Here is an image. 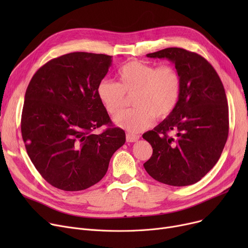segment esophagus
<instances>
[{
    "label": "esophagus",
    "mask_w": 248,
    "mask_h": 248,
    "mask_svg": "<svg viewBox=\"0 0 248 248\" xmlns=\"http://www.w3.org/2000/svg\"><path fill=\"white\" fill-rule=\"evenodd\" d=\"M139 139H140V136H138V135H133V134H129V133L126 134V141H128V142H135Z\"/></svg>",
    "instance_id": "obj_1"
}]
</instances>
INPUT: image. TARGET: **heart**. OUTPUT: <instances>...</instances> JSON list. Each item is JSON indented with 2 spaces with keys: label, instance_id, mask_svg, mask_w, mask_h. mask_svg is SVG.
<instances>
[{
  "label": "heart",
  "instance_id": "b5f03b06",
  "mask_svg": "<svg viewBox=\"0 0 248 248\" xmlns=\"http://www.w3.org/2000/svg\"><path fill=\"white\" fill-rule=\"evenodd\" d=\"M119 83L102 79L96 87V94L106 110L111 115L120 114L125 107L126 96L133 95L135 108L114 120L131 133H139L149 127L154 117L163 121L175 110L182 90V78L171 65L155 66L141 61H129L117 71Z\"/></svg>",
  "mask_w": 248,
  "mask_h": 248
}]
</instances>
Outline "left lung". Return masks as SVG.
Here are the masks:
<instances>
[{"mask_svg": "<svg viewBox=\"0 0 248 248\" xmlns=\"http://www.w3.org/2000/svg\"><path fill=\"white\" fill-rule=\"evenodd\" d=\"M147 56L172 61L181 75L182 90L172 114L142 135L153 148L144 167L161 183L195 184L218 162L228 138L223 84L212 65L195 52L173 47Z\"/></svg>", "mask_w": 248, "mask_h": 248, "instance_id": "left-lung-1", "label": "left lung"}]
</instances>
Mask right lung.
Returning <instances> with one entry per match:
<instances>
[{"label":"right lung","mask_w":248,"mask_h":248,"mask_svg":"<svg viewBox=\"0 0 248 248\" xmlns=\"http://www.w3.org/2000/svg\"><path fill=\"white\" fill-rule=\"evenodd\" d=\"M111 56L73 52L44 64L25 93L21 132L37 171L55 188L85 190L107 174L125 141L96 94ZM106 124L99 135L93 129Z\"/></svg>","instance_id":"obj_1"}]
</instances>
